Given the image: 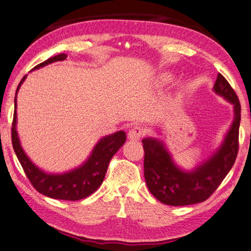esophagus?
I'll return each mask as SVG.
<instances>
[{"label": "esophagus", "mask_w": 251, "mask_h": 251, "mask_svg": "<svg viewBox=\"0 0 251 251\" xmlns=\"http://www.w3.org/2000/svg\"><path fill=\"white\" fill-rule=\"evenodd\" d=\"M146 130L140 126L131 127L128 131V138L131 140H139L145 135Z\"/></svg>", "instance_id": "esophagus-1"}]
</instances>
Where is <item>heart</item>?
Returning a JSON list of instances; mask_svg holds the SVG:
<instances>
[{
	"mask_svg": "<svg viewBox=\"0 0 251 251\" xmlns=\"http://www.w3.org/2000/svg\"><path fill=\"white\" fill-rule=\"evenodd\" d=\"M169 80H170V76L169 75H163L162 76V81L163 82H168Z\"/></svg>",
	"mask_w": 251,
	"mask_h": 251,
	"instance_id": "heart-1",
	"label": "heart"
}]
</instances>
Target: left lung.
Here are the masks:
<instances>
[{
	"label": "left lung",
	"mask_w": 251,
	"mask_h": 251,
	"mask_svg": "<svg viewBox=\"0 0 251 251\" xmlns=\"http://www.w3.org/2000/svg\"><path fill=\"white\" fill-rule=\"evenodd\" d=\"M214 90L234 104L235 120L218 151L192 172L177 169L162 143L152 138L143 139L144 175L146 184L154 198L172 206L206 201L234 166L239 149L240 103L234 89L221 74Z\"/></svg>",
	"instance_id": "8db88e82"
}]
</instances>
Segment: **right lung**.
<instances>
[{"label":"right lung","mask_w":251,"mask_h":251,"mask_svg":"<svg viewBox=\"0 0 251 251\" xmlns=\"http://www.w3.org/2000/svg\"><path fill=\"white\" fill-rule=\"evenodd\" d=\"M67 58V54L59 53L57 56L47 59L34 69H38L54 61H61ZM31 69V70H34ZM26 75L23 76L16 89H20ZM14 116L12 123V144L14 151L21 162L26 176L28 177L31 185L39 193L48 198L66 201H78L89 197L97 191L105 177L108 163L116 151L124 145L126 134L124 131H117L115 134L106 136L95 146L90 158L83 166L65 175H47L43 172L31 162L22 149L16 131V97L14 100Z\"/></svg>","instance_id":"1"}]
</instances>
